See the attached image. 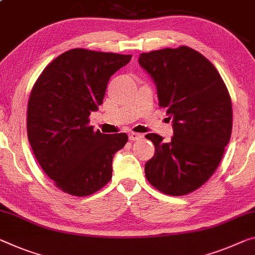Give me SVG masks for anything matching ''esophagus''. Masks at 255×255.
<instances>
[{
	"instance_id": "obj_1",
	"label": "esophagus",
	"mask_w": 255,
	"mask_h": 255,
	"mask_svg": "<svg viewBox=\"0 0 255 255\" xmlns=\"http://www.w3.org/2000/svg\"><path fill=\"white\" fill-rule=\"evenodd\" d=\"M142 138V134H140V133H135V132H131L128 133V139L131 141H135V140H139Z\"/></svg>"
}]
</instances>
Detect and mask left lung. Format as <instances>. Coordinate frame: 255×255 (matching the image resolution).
Segmentation results:
<instances>
[{"instance_id": "left-lung-1", "label": "left lung", "mask_w": 255, "mask_h": 255, "mask_svg": "<svg viewBox=\"0 0 255 255\" xmlns=\"http://www.w3.org/2000/svg\"><path fill=\"white\" fill-rule=\"evenodd\" d=\"M139 65L154 81L173 128L170 141L146 135L155 146L144 165L146 178L166 195L189 194L214 173L230 140L229 92L217 68L188 46L141 53Z\"/></svg>"}]
</instances>
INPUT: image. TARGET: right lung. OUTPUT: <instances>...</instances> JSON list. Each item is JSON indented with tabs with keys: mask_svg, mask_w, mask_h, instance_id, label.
Here are the masks:
<instances>
[{
	"mask_svg": "<svg viewBox=\"0 0 255 255\" xmlns=\"http://www.w3.org/2000/svg\"><path fill=\"white\" fill-rule=\"evenodd\" d=\"M131 58L73 49L50 62L34 84L27 135L43 171L65 193L91 195L112 178L113 157L128 135L93 131L89 116L103 104L109 78Z\"/></svg>",
	"mask_w": 255,
	"mask_h": 255,
	"instance_id": "1",
	"label": "right lung"
}]
</instances>
